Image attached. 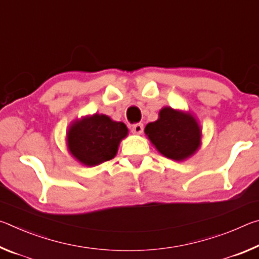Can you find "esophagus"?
Wrapping results in <instances>:
<instances>
[{
    "instance_id": "34e87169",
    "label": "esophagus",
    "mask_w": 259,
    "mask_h": 259,
    "mask_svg": "<svg viewBox=\"0 0 259 259\" xmlns=\"http://www.w3.org/2000/svg\"><path fill=\"white\" fill-rule=\"evenodd\" d=\"M144 131L143 123H136L133 125V133L136 135H140Z\"/></svg>"
}]
</instances>
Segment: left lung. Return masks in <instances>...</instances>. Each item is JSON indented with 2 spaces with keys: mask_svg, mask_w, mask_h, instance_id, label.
Here are the masks:
<instances>
[{
  "mask_svg": "<svg viewBox=\"0 0 259 259\" xmlns=\"http://www.w3.org/2000/svg\"><path fill=\"white\" fill-rule=\"evenodd\" d=\"M145 135L162 155L184 161L199 150L202 131L190 112L165 106L160 111L159 119L145 126Z\"/></svg>",
  "mask_w": 259,
  "mask_h": 259,
  "instance_id": "left-lung-1",
  "label": "left lung"
}]
</instances>
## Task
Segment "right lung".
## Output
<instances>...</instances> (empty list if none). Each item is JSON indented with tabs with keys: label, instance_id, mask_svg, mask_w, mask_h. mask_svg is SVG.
Masks as SVG:
<instances>
[{
	"label": "right lung",
	"instance_id": "1",
	"mask_svg": "<svg viewBox=\"0 0 259 259\" xmlns=\"http://www.w3.org/2000/svg\"><path fill=\"white\" fill-rule=\"evenodd\" d=\"M128 131L123 122L113 121L105 114L84 116L69 125L66 139L68 151L83 165H98L116 155Z\"/></svg>",
	"mask_w": 259,
	"mask_h": 259
}]
</instances>
